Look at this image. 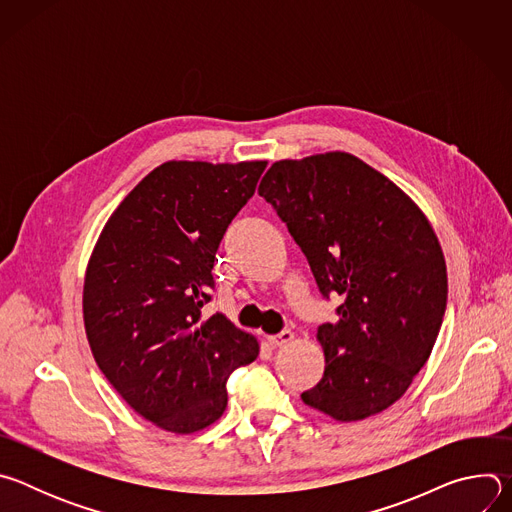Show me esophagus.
Here are the masks:
<instances>
[{"label": "esophagus", "instance_id": "esophagus-1", "mask_svg": "<svg viewBox=\"0 0 512 512\" xmlns=\"http://www.w3.org/2000/svg\"><path fill=\"white\" fill-rule=\"evenodd\" d=\"M294 338H296L294 332H291V330H283V332H279V334L267 336V342H269L271 346H283V344H289Z\"/></svg>", "mask_w": 512, "mask_h": 512}]
</instances>
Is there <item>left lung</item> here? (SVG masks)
I'll return each mask as SVG.
<instances>
[{
	"mask_svg": "<svg viewBox=\"0 0 512 512\" xmlns=\"http://www.w3.org/2000/svg\"><path fill=\"white\" fill-rule=\"evenodd\" d=\"M302 247L338 322L316 330L326 358L302 401L342 423L399 401L440 332L448 269L423 210L348 152L275 162L259 184Z\"/></svg>",
	"mask_w": 512,
	"mask_h": 512,
	"instance_id": "8db88e82",
	"label": "left lung"
}]
</instances>
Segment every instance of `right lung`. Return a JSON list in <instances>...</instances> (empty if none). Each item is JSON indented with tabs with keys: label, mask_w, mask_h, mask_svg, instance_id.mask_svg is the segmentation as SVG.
Wrapping results in <instances>:
<instances>
[{
	"label": "right lung",
	"mask_w": 512,
	"mask_h": 512,
	"mask_svg": "<svg viewBox=\"0 0 512 512\" xmlns=\"http://www.w3.org/2000/svg\"><path fill=\"white\" fill-rule=\"evenodd\" d=\"M267 162L170 160L113 210L91 253L83 320L99 369L123 401L186 435L227 409L229 375L259 340L225 314L202 316L212 265Z\"/></svg>",
	"instance_id": "1"
}]
</instances>
